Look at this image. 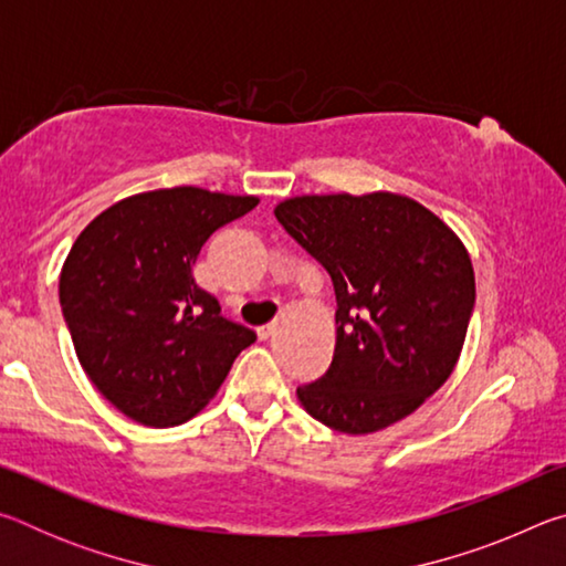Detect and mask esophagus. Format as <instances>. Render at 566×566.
<instances>
[{
    "label": "esophagus",
    "mask_w": 566,
    "mask_h": 566,
    "mask_svg": "<svg viewBox=\"0 0 566 566\" xmlns=\"http://www.w3.org/2000/svg\"><path fill=\"white\" fill-rule=\"evenodd\" d=\"M274 334V324H264V327L256 329V337H260L262 342H266Z\"/></svg>",
    "instance_id": "34e87169"
}]
</instances>
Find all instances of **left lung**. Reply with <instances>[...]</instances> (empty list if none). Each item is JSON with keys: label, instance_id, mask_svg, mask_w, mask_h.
Segmentation results:
<instances>
[{"label": "left lung", "instance_id": "1", "mask_svg": "<svg viewBox=\"0 0 566 566\" xmlns=\"http://www.w3.org/2000/svg\"><path fill=\"white\" fill-rule=\"evenodd\" d=\"M274 214L329 272L337 296L334 359L296 389L300 405L344 434L409 417L464 347L476 286L462 239L395 191L290 197Z\"/></svg>", "mask_w": 566, "mask_h": 566}]
</instances>
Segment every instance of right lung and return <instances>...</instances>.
I'll list each match as a JSON object with an SVG mask.
<instances>
[{
    "label": "right lung",
    "mask_w": 566,
    "mask_h": 566,
    "mask_svg": "<svg viewBox=\"0 0 566 566\" xmlns=\"http://www.w3.org/2000/svg\"><path fill=\"white\" fill-rule=\"evenodd\" d=\"M260 205L202 187L119 199L76 237L60 304L76 359L122 415L175 427L199 415L256 334L227 322L191 266L219 227Z\"/></svg>",
    "instance_id": "right-lung-1"
}]
</instances>
